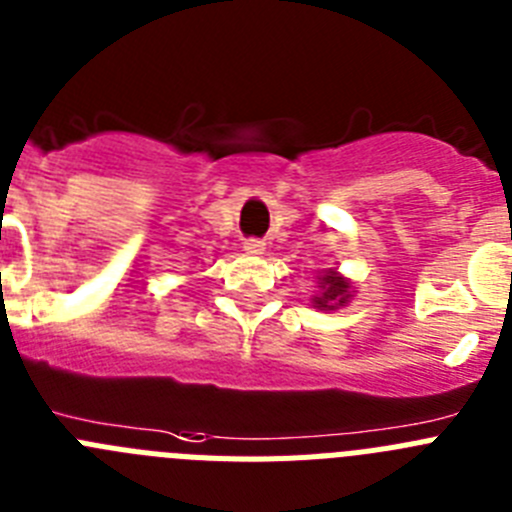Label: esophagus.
Here are the masks:
<instances>
[{
  "label": "esophagus",
  "instance_id": "1",
  "mask_svg": "<svg viewBox=\"0 0 512 512\" xmlns=\"http://www.w3.org/2000/svg\"><path fill=\"white\" fill-rule=\"evenodd\" d=\"M243 251L251 253V256H259V253H264V241H259V238H248V241L243 243Z\"/></svg>",
  "mask_w": 512,
  "mask_h": 512
}]
</instances>
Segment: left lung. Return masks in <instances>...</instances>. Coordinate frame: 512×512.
I'll return each mask as SVG.
<instances>
[{
	"instance_id": "8db88e82",
	"label": "left lung",
	"mask_w": 512,
	"mask_h": 512,
	"mask_svg": "<svg viewBox=\"0 0 512 512\" xmlns=\"http://www.w3.org/2000/svg\"><path fill=\"white\" fill-rule=\"evenodd\" d=\"M351 297H354L351 295V282L346 277H341L338 271L328 269L320 277V295L312 297V305L318 307V310H338Z\"/></svg>"
}]
</instances>
